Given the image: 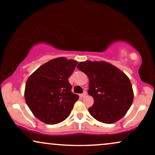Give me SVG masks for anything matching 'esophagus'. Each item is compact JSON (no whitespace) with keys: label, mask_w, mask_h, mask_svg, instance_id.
Instances as JSON below:
<instances>
[{"label":"esophagus","mask_w":155,"mask_h":155,"mask_svg":"<svg viewBox=\"0 0 155 155\" xmlns=\"http://www.w3.org/2000/svg\"><path fill=\"white\" fill-rule=\"evenodd\" d=\"M86 94H87V92H84L83 93H82V94H80V97H82H82H85Z\"/></svg>","instance_id":"esophagus-1"}]
</instances>
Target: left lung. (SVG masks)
I'll return each instance as SVG.
<instances>
[{"label":"left lung","mask_w":155,"mask_h":155,"mask_svg":"<svg viewBox=\"0 0 155 155\" xmlns=\"http://www.w3.org/2000/svg\"><path fill=\"white\" fill-rule=\"evenodd\" d=\"M77 68L89 78L87 93L94 98V104L88 109L91 116L107 124L124 117L134 97L128 76L106 61H82Z\"/></svg>","instance_id":"8db88e82"}]
</instances>
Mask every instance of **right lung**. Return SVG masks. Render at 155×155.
<instances>
[{"label":"right lung","instance_id":"add662e5","mask_svg":"<svg viewBox=\"0 0 155 155\" xmlns=\"http://www.w3.org/2000/svg\"><path fill=\"white\" fill-rule=\"evenodd\" d=\"M78 63L59 57L41 65L28 78L25 89V101L41 121L56 124L71 114L79 96L71 92L68 78Z\"/></svg>","mask_w":155,"mask_h":155}]
</instances>
